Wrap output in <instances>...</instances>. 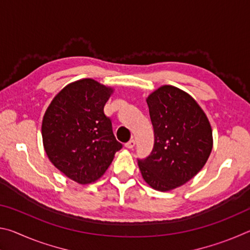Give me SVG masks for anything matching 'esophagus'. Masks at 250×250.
Segmentation results:
<instances>
[{
    "instance_id": "obj_1",
    "label": "esophagus",
    "mask_w": 250,
    "mask_h": 250,
    "mask_svg": "<svg viewBox=\"0 0 250 250\" xmlns=\"http://www.w3.org/2000/svg\"><path fill=\"white\" fill-rule=\"evenodd\" d=\"M135 146V141L134 140H130L129 142L125 143V147L126 149H133Z\"/></svg>"
}]
</instances>
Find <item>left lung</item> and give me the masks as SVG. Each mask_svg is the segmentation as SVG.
<instances>
[{
    "label": "left lung",
    "mask_w": 250,
    "mask_h": 250,
    "mask_svg": "<svg viewBox=\"0 0 250 250\" xmlns=\"http://www.w3.org/2000/svg\"><path fill=\"white\" fill-rule=\"evenodd\" d=\"M154 146L139 168L147 185L167 192L193 179L208 160L213 132L208 118L188 92L164 84L146 98Z\"/></svg>",
    "instance_id": "obj_1"
}]
</instances>
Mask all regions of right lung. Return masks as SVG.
<instances>
[{
  "label": "right lung",
  "instance_id": "add662e5",
  "mask_svg": "<svg viewBox=\"0 0 250 250\" xmlns=\"http://www.w3.org/2000/svg\"><path fill=\"white\" fill-rule=\"evenodd\" d=\"M113 88L91 78L70 83L54 97L42 122L46 154L54 167L79 184L99 180L122 145L104 107Z\"/></svg>",
  "mask_w": 250,
  "mask_h": 250
}]
</instances>
